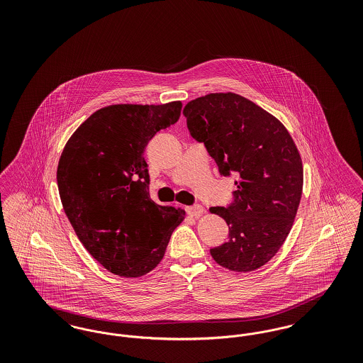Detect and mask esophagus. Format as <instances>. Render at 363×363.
Segmentation results:
<instances>
[{
    "instance_id": "esophagus-1",
    "label": "esophagus",
    "mask_w": 363,
    "mask_h": 363,
    "mask_svg": "<svg viewBox=\"0 0 363 363\" xmlns=\"http://www.w3.org/2000/svg\"><path fill=\"white\" fill-rule=\"evenodd\" d=\"M186 212H188L189 216L197 218V216L204 213V208L201 207V206H191V207L186 208Z\"/></svg>"
}]
</instances>
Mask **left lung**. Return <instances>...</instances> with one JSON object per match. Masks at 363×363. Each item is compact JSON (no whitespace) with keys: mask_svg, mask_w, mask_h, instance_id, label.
<instances>
[{"mask_svg":"<svg viewBox=\"0 0 363 363\" xmlns=\"http://www.w3.org/2000/svg\"><path fill=\"white\" fill-rule=\"evenodd\" d=\"M184 114L220 174H237L234 203L209 208L230 231L211 256L230 271L252 272L277 255L293 227L303 186L299 151L277 117L234 92L190 101Z\"/></svg>","mask_w":363,"mask_h":363,"instance_id":"left-lung-1","label":"left lung"}]
</instances>
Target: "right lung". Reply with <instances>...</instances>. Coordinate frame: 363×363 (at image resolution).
Instances as JSON below:
<instances>
[{"instance_id": "obj_1", "label": "right lung", "mask_w": 363, "mask_h": 363, "mask_svg": "<svg viewBox=\"0 0 363 363\" xmlns=\"http://www.w3.org/2000/svg\"><path fill=\"white\" fill-rule=\"evenodd\" d=\"M182 104H111L70 136L58 162L64 211L89 255L111 274L140 277L162 261L182 208L150 197L148 141L178 121Z\"/></svg>"}]
</instances>
